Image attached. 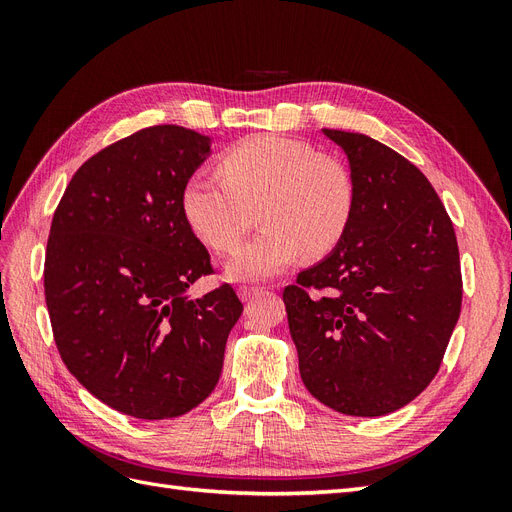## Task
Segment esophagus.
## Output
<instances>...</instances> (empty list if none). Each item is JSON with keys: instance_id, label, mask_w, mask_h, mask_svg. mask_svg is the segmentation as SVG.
Masks as SVG:
<instances>
[{"instance_id": "1", "label": "esophagus", "mask_w": 512, "mask_h": 512, "mask_svg": "<svg viewBox=\"0 0 512 512\" xmlns=\"http://www.w3.org/2000/svg\"><path fill=\"white\" fill-rule=\"evenodd\" d=\"M260 292H265V288H260V286H241L239 288V297H241V301H250Z\"/></svg>"}]
</instances>
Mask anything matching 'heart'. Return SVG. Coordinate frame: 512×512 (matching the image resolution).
Segmentation results:
<instances>
[{
	"label": "heart",
	"instance_id": "b5f03b06",
	"mask_svg": "<svg viewBox=\"0 0 512 512\" xmlns=\"http://www.w3.org/2000/svg\"><path fill=\"white\" fill-rule=\"evenodd\" d=\"M181 209L194 235L228 252L254 220L262 230L232 252L230 280H269L305 252L322 256L344 237L354 211L348 168L303 141L256 136L224 153L220 170L198 168L183 185Z\"/></svg>",
	"mask_w": 512,
	"mask_h": 512
}]
</instances>
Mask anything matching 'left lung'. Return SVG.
<instances>
[{
	"instance_id": "obj_1",
	"label": "left lung",
	"mask_w": 512,
	"mask_h": 512,
	"mask_svg": "<svg viewBox=\"0 0 512 512\" xmlns=\"http://www.w3.org/2000/svg\"><path fill=\"white\" fill-rule=\"evenodd\" d=\"M322 132L348 156L354 211L333 252L286 286L288 327L309 393L382 416L438 374L461 312L457 237L412 162L365 134Z\"/></svg>"
}]
</instances>
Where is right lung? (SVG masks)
<instances>
[{
  "label": "right lung",
  "mask_w": 512,
  "mask_h": 512,
  "mask_svg": "<svg viewBox=\"0 0 512 512\" xmlns=\"http://www.w3.org/2000/svg\"><path fill=\"white\" fill-rule=\"evenodd\" d=\"M211 138L153 126L76 170L53 215L44 297L61 361L85 389L134 418L181 416L222 374L243 305L222 284L188 288L211 258L181 209Z\"/></svg>",
  "instance_id": "add662e5"
}]
</instances>
